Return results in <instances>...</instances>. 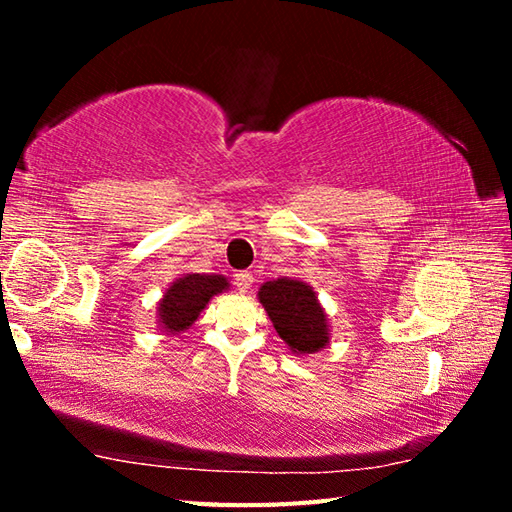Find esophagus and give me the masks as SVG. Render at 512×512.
Wrapping results in <instances>:
<instances>
[{
    "label": "esophagus",
    "instance_id": "obj_1",
    "mask_svg": "<svg viewBox=\"0 0 512 512\" xmlns=\"http://www.w3.org/2000/svg\"><path fill=\"white\" fill-rule=\"evenodd\" d=\"M253 281H255V277H253V273H250V270H244V273L235 275V284H237L239 292H248L250 288H253Z\"/></svg>",
    "mask_w": 512,
    "mask_h": 512
}]
</instances>
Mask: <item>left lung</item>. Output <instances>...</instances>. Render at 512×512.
I'll use <instances>...</instances> for the list:
<instances>
[{
    "label": "left lung",
    "mask_w": 512,
    "mask_h": 512,
    "mask_svg": "<svg viewBox=\"0 0 512 512\" xmlns=\"http://www.w3.org/2000/svg\"><path fill=\"white\" fill-rule=\"evenodd\" d=\"M279 339L295 356L321 352L330 343V319L310 284L295 277L266 281L257 292Z\"/></svg>",
    "instance_id": "1"
}]
</instances>
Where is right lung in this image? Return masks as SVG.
Returning <instances> with one entry per match:
<instances>
[{"label": "right lung", "instance_id": "obj_1", "mask_svg": "<svg viewBox=\"0 0 512 512\" xmlns=\"http://www.w3.org/2000/svg\"><path fill=\"white\" fill-rule=\"evenodd\" d=\"M231 288L224 275L187 273L171 281L165 295L156 303V323L162 334H182L198 321L200 312L215 295Z\"/></svg>", "mask_w": 512, "mask_h": 512}]
</instances>
